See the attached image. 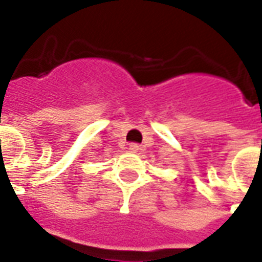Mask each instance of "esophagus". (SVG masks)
Wrapping results in <instances>:
<instances>
[{"instance_id":"1","label":"esophagus","mask_w":262,"mask_h":262,"mask_svg":"<svg viewBox=\"0 0 262 262\" xmlns=\"http://www.w3.org/2000/svg\"><path fill=\"white\" fill-rule=\"evenodd\" d=\"M129 149H130V152H133V154H137V152L141 151V147H140L139 144H130V145H129Z\"/></svg>"}]
</instances>
